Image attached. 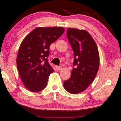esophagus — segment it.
<instances>
[{
    "label": "esophagus",
    "instance_id": "obj_1",
    "mask_svg": "<svg viewBox=\"0 0 121 121\" xmlns=\"http://www.w3.org/2000/svg\"><path fill=\"white\" fill-rule=\"evenodd\" d=\"M56 69L57 71H60V70H61V69H62V68L61 67V66H56Z\"/></svg>",
    "mask_w": 121,
    "mask_h": 121
}]
</instances>
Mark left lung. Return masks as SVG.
Returning <instances> with one entry per match:
<instances>
[{
	"label": "left lung",
	"mask_w": 121,
	"mask_h": 121,
	"mask_svg": "<svg viewBox=\"0 0 121 121\" xmlns=\"http://www.w3.org/2000/svg\"><path fill=\"white\" fill-rule=\"evenodd\" d=\"M67 36L74 52V67L64 86L68 92L76 94L84 91L94 81L99 67V54L96 43L86 30L69 28Z\"/></svg>",
	"instance_id": "1"
}]
</instances>
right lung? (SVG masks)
<instances>
[{
    "label": "right lung",
    "mask_w": 121,
    "mask_h": 121,
    "mask_svg": "<svg viewBox=\"0 0 121 121\" xmlns=\"http://www.w3.org/2000/svg\"><path fill=\"white\" fill-rule=\"evenodd\" d=\"M64 31L62 27H37L20 44L17 67L23 84L32 92H39L47 86L49 76L54 71L48 61L49 48Z\"/></svg>",
    "instance_id": "add662e5"
}]
</instances>
